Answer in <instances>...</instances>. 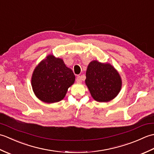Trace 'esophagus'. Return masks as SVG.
Masks as SVG:
<instances>
[{
  "label": "esophagus",
  "instance_id": "esophagus-1",
  "mask_svg": "<svg viewBox=\"0 0 154 154\" xmlns=\"http://www.w3.org/2000/svg\"><path fill=\"white\" fill-rule=\"evenodd\" d=\"M83 80V76H80V75H79V76L77 77L76 81L77 83H81V82H82Z\"/></svg>",
  "mask_w": 154,
  "mask_h": 154
}]
</instances>
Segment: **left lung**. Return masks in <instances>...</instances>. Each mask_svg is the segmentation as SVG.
Masks as SVG:
<instances>
[{
  "label": "left lung",
  "instance_id": "8db88e82",
  "mask_svg": "<svg viewBox=\"0 0 154 154\" xmlns=\"http://www.w3.org/2000/svg\"><path fill=\"white\" fill-rule=\"evenodd\" d=\"M85 83L93 99L103 103L114 99L122 87L121 77L115 68L96 60L88 65Z\"/></svg>",
  "mask_w": 154,
  "mask_h": 154
}]
</instances>
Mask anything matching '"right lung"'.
<instances>
[{
	"label": "right lung",
	"instance_id": "obj_1",
	"mask_svg": "<svg viewBox=\"0 0 154 154\" xmlns=\"http://www.w3.org/2000/svg\"><path fill=\"white\" fill-rule=\"evenodd\" d=\"M75 77L63 60L49 55L39 63L32 76V87L35 95L46 103L61 100Z\"/></svg>",
	"mask_w": 154,
	"mask_h": 154
}]
</instances>
